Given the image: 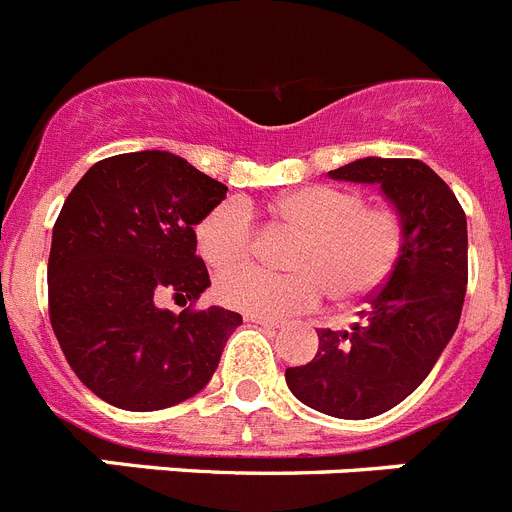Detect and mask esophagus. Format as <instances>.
<instances>
[{
    "mask_svg": "<svg viewBox=\"0 0 512 512\" xmlns=\"http://www.w3.org/2000/svg\"><path fill=\"white\" fill-rule=\"evenodd\" d=\"M246 320H248V323H259V325H264V328H279V325H282V320L266 318V315H253V312H248Z\"/></svg>",
    "mask_w": 512,
    "mask_h": 512,
    "instance_id": "obj_1",
    "label": "esophagus"
}]
</instances>
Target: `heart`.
<instances>
[{"instance_id":"heart-1","label":"heart","mask_w":512,"mask_h":512,"mask_svg":"<svg viewBox=\"0 0 512 512\" xmlns=\"http://www.w3.org/2000/svg\"><path fill=\"white\" fill-rule=\"evenodd\" d=\"M279 223L300 230L289 256L292 274L246 266L217 279V297L235 310L287 318L318 307L323 295L336 305L372 297L400 259L405 228L392 207L364 205L351 189L310 184L271 202ZM197 248L212 269L223 271L253 253V215L243 202H223L200 220Z\"/></svg>"}]
</instances>
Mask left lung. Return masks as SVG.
<instances>
[{"label": "left lung", "instance_id": "left-lung-1", "mask_svg": "<svg viewBox=\"0 0 512 512\" xmlns=\"http://www.w3.org/2000/svg\"><path fill=\"white\" fill-rule=\"evenodd\" d=\"M330 179L379 184L402 217L405 241L387 282L351 330H318L310 364L289 366L287 387L307 408L364 420L420 387L454 336L467 295V215L418 158H359Z\"/></svg>", "mask_w": 512, "mask_h": 512}]
</instances>
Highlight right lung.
Listing matches in <instances>:
<instances>
[{"mask_svg": "<svg viewBox=\"0 0 512 512\" xmlns=\"http://www.w3.org/2000/svg\"><path fill=\"white\" fill-rule=\"evenodd\" d=\"M228 187L169 151L97 161L53 225L48 310L76 377L115 408L148 413L189 400L217 369L243 318L225 307L161 310V295L197 302L210 287L194 225Z\"/></svg>", "mask_w": 512, "mask_h": 512, "instance_id": "obj_1", "label": "right lung"}]
</instances>
